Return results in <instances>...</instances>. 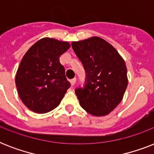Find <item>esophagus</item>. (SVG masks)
I'll return each mask as SVG.
<instances>
[{"instance_id": "1", "label": "esophagus", "mask_w": 154, "mask_h": 154, "mask_svg": "<svg viewBox=\"0 0 154 154\" xmlns=\"http://www.w3.org/2000/svg\"><path fill=\"white\" fill-rule=\"evenodd\" d=\"M76 81H77V79L76 78H73V79L70 80V83H71V85H72V86H73L75 85V83H76Z\"/></svg>"}]
</instances>
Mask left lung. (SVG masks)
Here are the masks:
<instances>
[{"mask_svg":"<svg viewBox=\"0 0 154 154\" xmlns=\"http://www.w3.org/2000/svg\"><path fill=\"white\" fill-rule=\"evenodd\" d=\"M72 47L86 72L85 87L75 90L80 105L96 117L108 115L122 101L128 85L124 59L98 37L73 42Z\"/></svg>","mask_w":154,"mask_h":154,"instance_id":"left-lung-1","label":"left lung"}]
</instances>
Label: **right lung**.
Listing matches in <instances>:
<instances>
[{"mask_svg": "<svg viewBox=\"0 0 154 154\" xmlns=\"http://www.w3.org/2000/svg\"><path fill=\"white\" fill-rule=\"evenodd\" d=\"M70 48L67 42L45 37L30 47L16 74L18 95L24 105L37 113L57 107L70 83L59 57Z\"/></svg>", "mask_w": 154, "mask_h": 154, "instance_id": "right-lung-1", "label": "right lung"}]
</instances>
